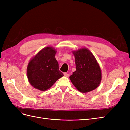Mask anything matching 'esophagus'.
Instances as JSON below:
<instances>
[{"label": "esophagus", "instance_id": "obj_1", "mask_svg": "<svg viewBox=\"0 0 130 130\" xmlns=\"http://www.w3.org/2000/svg\"><path fill=\"white\" fill-rule=\"evenodd\" d=\"M64 76H65V77H68L69 76V74H67V73H65L64 74Z\"/></svg>", "mask_w": 130, "mask_h": 130}]
</instances>
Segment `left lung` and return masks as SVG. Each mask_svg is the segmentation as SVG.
<instances>
[{
    "instance_id": "8db88e82",
    "label": "left lung",
    "mask_w": 130,
    "mask_h": 130,
    "mask_svg": "<svg viewBox=\"0 0 130 130\" xmlns=\"http://www.w3.org/2000/svg\"><path fill=\"white\" fill-rule=\"evenodd\" d=\"M75 56L76 71L69 76L70 81L81 93H87L96 89L101 80L100 66L90 51L82 48L73 51Z\"/></svg>"
}]
</instances>
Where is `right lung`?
Segmentation results:
<instances>
[{
	"label": "right lung",
	"mask_w": 130,
	"mask_h": 130,
	"mask_svg": "<svg viewBox=\"0 0 130 130\" xmlns=\"http://www.w3.org/2000/svg\"><path fill=\"white\" fill-rule=\"evenodd\" d=\"M53 47L42 49L30 61L27 67L29 83L37 89L45 91L64 75L60 71Z\"/></svg>",
	"instance_id": "right-lung-1"
}]
</instances>
